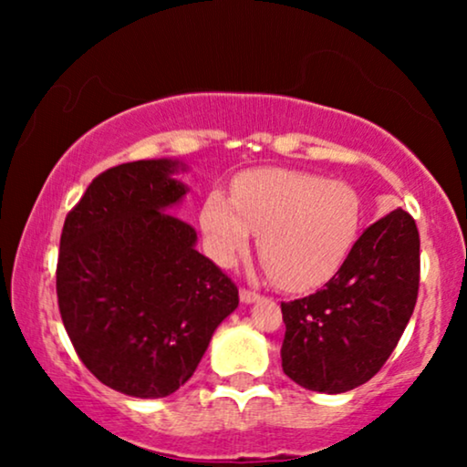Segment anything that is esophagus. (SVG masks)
<instances>
[{
	"label": "esophagus",
	"mask_w": 467,
	"mask_h": 467,
	"mask_svg": "<svg viewBox=\"0 0 467 467\" xmlns=\"http://www.w3.org/2000/svg\"><path fill=\"white\" fill-rule=\"evenodd\" d=\"M259 297H261L259 293H254V291H251V289H242V291H240L242 304H254Z\"/></svg>",
	"instance_id": "1"
}]
</instances>
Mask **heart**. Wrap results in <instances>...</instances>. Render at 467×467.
<instances>
[{"label":"heart","instance_id":"b5f03b06","mask_svg":"<svg viewBox=\"0 0 467 467\" xmlns=\"http://www.w3.org/2000/svg\"><path fill=\"white\" fill-rule=\"evenodd\" d=\"M202 229L210 254L232 265L259 234V254L285 289H308L348 257L361 225V200L348 182L308 171L265 168L242 174L234 197L213 191Z\"/></svg>","mask_w":467,"mask_h":467}]
</instances>
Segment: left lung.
<instances>
[{
    "label": "left lung",
    "instance_id": "8db88e82",
    "mask_svg": "<svg viewBox=\"0 0 467 467\" xmlns=\"http://www.w3.org/2000/svg\"><path fill=\"white\" fill-rule=\"evenodd\" d=\"M419 232L406 210L363 229L321 291L283 302V369L299 387L344 393L385 366L419 293Z\"/></svg>",
    "mask_w": 467,
    "mask_h": 467
}]
</instances>
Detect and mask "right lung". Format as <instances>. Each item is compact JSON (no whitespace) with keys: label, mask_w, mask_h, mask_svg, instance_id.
<instances>
[{"label":"right lung","mask_w":467,"mask_h":467,"mask_svg":"<svg viewBox=\"0 0 467 467\" xmlns=\"http://www.w3.org/2000/svg\"><path fill=\"white\" fill-rule=\"evenodd\" d=\"M178 159L106 170L69 210L57 297L80 361L131 398L171 395L193 376L238 286L197 253L195 229L170 214L189 187Z\"/></svg>","instance_id":"obj_1"}]
</instances>
